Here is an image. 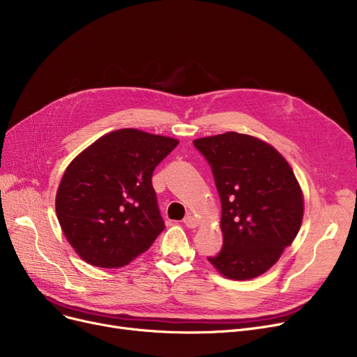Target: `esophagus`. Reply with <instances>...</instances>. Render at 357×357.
Instances as JSON below:
<instances>
[{
    "mask_svg": "<svg viewBox=\"0 0 357 357\" xmlns=\"http://www.w3.org/2000/svg\"><path fill=\"white\" fill-rule=\"evenodd\" d=\"M183 222H184V225L188 227V228H196V227H197V220H196V218L192 216V215L185 216Z\"/></svg>",
    "mask_w": 357,
    "mask_h": 357,
    "instance_id": "34e87169",
    "label": "esophagus"
}]
</instances>
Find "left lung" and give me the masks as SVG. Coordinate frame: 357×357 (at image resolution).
<instances>
[{"mask_svg":"<svg viewBox=\"0 0 357 357\" xmlns=\"http://www.w3.org/2000/svg\"><path fill=\"white\" fill-rule=\"evenodd\" d=\"M222 205L224 245L209 263L232 280L257 278L278 263L298 235L303 193L292 167L270 144L225 132L199 138Z\"/></svg>","mask_w":357,"mask_h":357,"instance_id":"1","label":"left lung"}]
</instances>
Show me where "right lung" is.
<instances>
[{"label":"right lung","instance_id":"add662e5","mask_svg":"<svg viewBox=\"0 0 357 357\" xmlns=\"http://www.w3.org/2000/svg\"><path fill=\"white\" fill-rule=\"evenodd\" d=\"M178 141L117 129L70 162L55 209L68 243L91 266L119 268L145 252L164 229L152 173Z\"/></svg>","mask_w":357,"mask_h":357}]
</instances>
